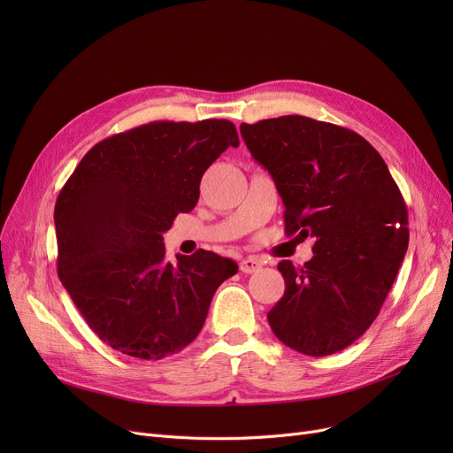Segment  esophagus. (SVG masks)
Listing matches in <instances>:
<instances>
[{"instance_id":"34e87169","label":"esophagus","mask_w":453,"mask_h":453,"mask_svg":"<svg viewBox=\"0 0 453 453\" xmlns=\"http://www.w3.org/2000/svg\"><path fill=\"white\" fill-rule=\"evenodd\" d=\"M260 268H263V265H260V260L255 258V257H248V258L241 260V272L242 273H255Z\"/></svg>"}]
</instances>
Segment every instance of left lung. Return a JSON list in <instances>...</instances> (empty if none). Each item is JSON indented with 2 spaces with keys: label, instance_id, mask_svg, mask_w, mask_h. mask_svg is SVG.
<instances>
[{
  "label": "left lung",
  "instance_id": "8db88e82",
  "mask_svg": "<svg viewBox=\"0 0 453 453\" xmlns=\"http://www.w3.org/2000/svg\"><path fill=\"white\" fill-rule=\"evenodd\" d=\"M253 159L284 203V229L314 239L296 270L280 260L284 296L268 312L273 334L306 356H328L376 319L408 251V209L386 161L352 130L303 115L241 125Z\"/></svg>",
  "mask_w": 453,
  "mask_h": 453
}]
</instances>
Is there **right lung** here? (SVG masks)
I'll use <instances>...</instances> for the list:
<instances>
[{
  "label": "right lung",
  "mask_w": 453,
  "mask_h": 453,
  "mask_svg": "<svg viewBox=\"0 0 453 453\" xmlns=\"http://www.w3.org/2000/svg\"><path fill=\"white\" fill-rule=\"evenodd\" d=\"M229 147H239V134L226 119L156 121L97 142L62 187L58 277L111 349L141 360L180 352L200 334L214 292L239 272L234 260L205 250L171 265L163 244Z\"/></svg>",
  "instance_id": "add662e5"
}]
</instances>
